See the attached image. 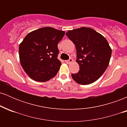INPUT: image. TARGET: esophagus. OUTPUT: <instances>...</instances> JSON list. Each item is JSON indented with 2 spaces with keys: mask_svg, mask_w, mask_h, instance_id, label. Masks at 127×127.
I'll return each instance as SVG.
<instances>
[{
  "mask_svg": "<svg viewBox=\"0 0 127 127\" xmlns=\"http://www.w3.org/2000/svg\"><path fill=\"white\" fill-rule=\"evenodd\" d=\"M73 62V59H72V58H70L69 60H66L65 61V63H66L67 64H70L71 63Z\"/></svg>",
  "mask_w": 127,
  "mask_h": 127,
  "instance_id": "34e87169",
  "label": "esophagus"
}]
</instances>
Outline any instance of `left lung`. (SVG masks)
Segmentation results:
<instances>
[{
  "instance_id": "left-lung-1",
  "label": "left lung",
  "mask_w": 127,
  "mask_h": 127,
  "mask_svg": "<svg viewBox=\"0 0 127 127\" xmlns=\"http://www.w3.org/2000/svg\"><path fill=\"white\" fill-rule=\"evenodd\" d=\"M68 39L75 45L78 73L72 77L78 84L88 85L97 81L108 67L112 54L111 48L105 37L89 27L68 30Z\"/></svg>"
}]
</instances>
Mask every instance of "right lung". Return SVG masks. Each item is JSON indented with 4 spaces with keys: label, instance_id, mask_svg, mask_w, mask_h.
Masks as SVG:
<instances>
[{
    "label": "right lung",
    "instance_id": "add662e5",
    "mask_svg": "<svg viewBox=\"0 0 127 127\" xmlns=\"http://www.w3.org/2000/svg\"><path fill=\"white\" fill-rule=\"evenodd\" d=\"M65 32L46 27L29 33L19 46L22 67L30 78L46 82L59 72L60 61L57 59L58 43Z\"/></svg>",
    "mask_w": 127,
    "mask_h": 127
}]
</instances>
